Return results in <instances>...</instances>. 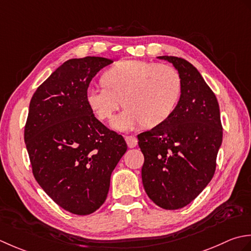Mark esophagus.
Here are the masks:
<instances>
[{
    "mask_svg": "<svg viewBox=\"0 0 251 251\" xmlns=\"http://www.w3.org/2000/svg\"><path fill=\"white\" fill-rule=\"evenodd\" d=\"M126 142L127 146H129L130 148H133V147H135L137 145V139L134 135L126 136Z\"/></svg>",
    "mask_w": 251,
    "mask_h": 251,
    "instance_id": "obj_1",
    "label": "esophagus"
}]
</instances>
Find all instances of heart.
Here are the masks:
<instances>
[{
  "mask_svg": "<svg viewBox=\"0 0 251 251\" xmlns=\"http://www.w3.org/2000/svg\"><path fill=\"white\" fill-rule=\"evenodd\" d=\"M101 82L86 90V101L97 118L108 120L122 100L126 108L114 121L120 130L161 125L176 109L182 88L180 75L171 66L136 59L112 65Z\"/></svg>",
  "mask_w": 251,
  "mask_h": 251,
  "instance_id": "1",
  "label": "heart"
}]
</instances>
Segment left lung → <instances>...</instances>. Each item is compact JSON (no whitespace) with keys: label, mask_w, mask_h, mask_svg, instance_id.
<instances>
[{"label":"left lung","mask_w":251,"mask_h":251,"mask_svg":"<svg viewBox=\"0 0 251 251\" xmlns=\"http://www.w3.org/2000/svg\"><path fill=\"white\" fill-rule=\"evenodd\" d=\"M173 64L181 78L180 100L172 115L137 135L144 155L142 181L157 206L185 207L211 181L222 143V124L216 95L187 60L159 56Z\"/></svg>","instance_id":"left-lung-1"}]
</instances>
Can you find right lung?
Returning a JSON list of instances; mask_svg holds the SVG:
<instances>
[{
  "label": "right lung",
  "instance_id": "obj_1",
  "mask_svg": "<svg viewBox=\"0 0 251 251\" xmlns=\"http://www.w3.org/2000/svg\"><path fill=\"white\" fill-rule=\"evenodd\" d=\"M111 63L95 56L65 61L34 92L25 126L34 178L59 207L79 216L104 203L111 172L127 148L86 101L92 78Z\"/></svg>",
  "mask_w": 251,
  "mask_h": 251
}]
</instances>
